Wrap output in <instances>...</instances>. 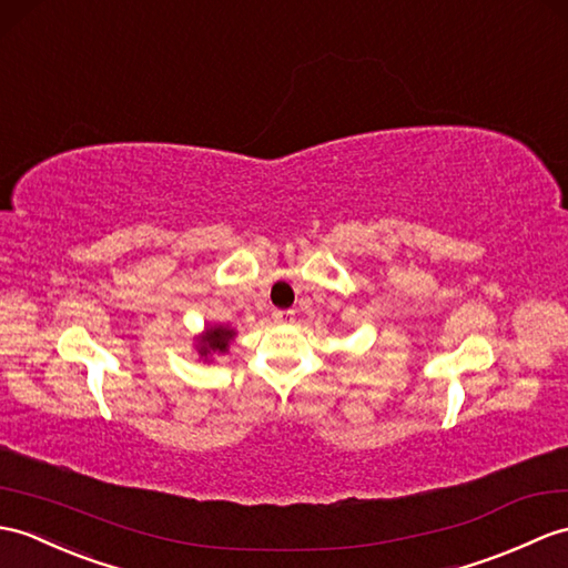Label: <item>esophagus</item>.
I'll use <instances>...</instances> for the list:
<instances>
[{
    "mask_svg": "<svg viewBox=\"0 0 568 568\" xmlns=\"http://www.w3.org/2000/svg\"><path fill=\"white\" fill-rule=\"evenodd\" d=\"M273 320L278 322V324H290L295 320V312L293 310H275L273 312Z\"/></svg>",
    "mask_w": 568,
    "mask_h": 568,
    "instance_id": "obj_1",
    "label": "esophagus"
}]
</instances>
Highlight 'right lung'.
<instances>
[{
	"label": "right lung",
	"instance_id": "right-lung-1",
	"mask_svg": "<svg viewBox=\"0 0 568 568\" xmlns=\"http://www.w3.org/2000/svg\"><path fill=\"white\" fill-rule=\"evenodd\" d=\"M234 338V328L230 326H207L203 336H197V353H201V358H207V355L213 353H227L230 348V341Z\"/></svg>",
	"mask_w": 568,
	"mask_h": 568
}]
</instances>
